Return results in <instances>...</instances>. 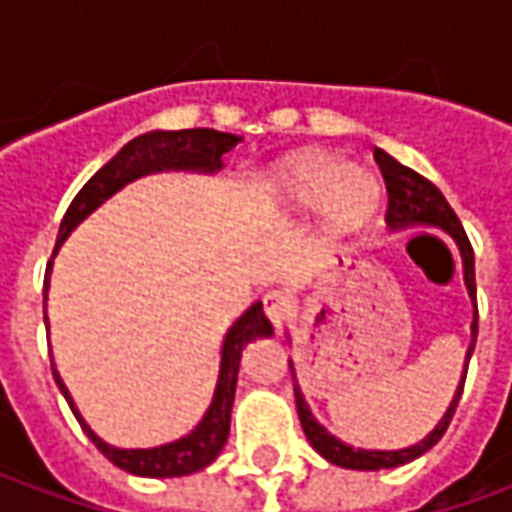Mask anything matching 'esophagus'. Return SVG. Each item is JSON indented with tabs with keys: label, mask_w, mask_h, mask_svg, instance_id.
<instances>
[{
	"label": "esophagus",
	"mask_w": 512,
	"mask_h": 512,
	"mask_svg": "<svg viewBox=\"0 0 512 512\" xmlns=\"http://www.w3.org/2000/svg\"><path fill=\"white\" fill-rule=\"evenodd\" d=\"M263 310H266V318L274 323V329H282V323L288 321L290 315V299L279 290H268L263 296Z\"/></svg>",
	"instance_id": "34e87169"
}]
</instances>
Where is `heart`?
<instances>
[{"label":"heart","instance_id":"b5f03b06","mask_svg":"<svg viewBox=\"0 0 512 512\" xmlns=\"http://www.w3.org/2000/svg\"><path fill=\"white\" fill-rule=\"evenodd\" d=\"M268 191L290 213L321 211L334 235L362 230L381 202V183L373 172L348 167L340 153L329 150H301L279 161L268 175Z\"/></svg>","mask_w":512,"mask_h":512}]
</instances>
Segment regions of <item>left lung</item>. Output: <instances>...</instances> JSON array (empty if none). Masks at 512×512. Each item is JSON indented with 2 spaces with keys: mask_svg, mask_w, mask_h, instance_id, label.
Returning a JSON list of instances; mask_svg holds the SVG:
<instances>
[{
  "mask_svg": "<svg viewBox=\"0 0 512 512\" xmlns=\"http://www.w3.org/2000/svg\"><path fill=\"white\" fill-rule=\"evenodd\" d=\"M376 156V164L381 167V175H384L386 194H389V205H386V224L389 230H408V227H436L441 233H447L458 246L463 263V285L469 290V299H472L474 318H472V343H469V351H466V359H463V376L458 381V389L452 395L450 406L444 411V417L439 419V425L430 430L428 436L411 447H400V450H362V447H351L345 444L343 439H337L334 433L323 428L321 422L315 419L312 408L307 406L304 400V392H301L299 381H296V367L293 362L290 365V373H293V392H296V411H299L301 428H304V436L310 441L318 455H323L326 461L334 463V466H343V469H359V472H378V469H395V466H403V463L414 461L419 455L436 444V441L444 436V430L450 425L452 414L458 408V400H461L463 381H466V370H469V359L474 354V343H477V285H474V252L469 238L463 233L461 219L455 216V211L450 208V202L444 200L441 194L428 178H422L419 172L408 169L406 164H400L397 158H392L386 150L376 147L373 150Z\"/></svg>",
  "mask_w": 512,
  "mask_h": 512,
  "instance_id": "obj_1",
  "label": "left lung"
}]
</instances>
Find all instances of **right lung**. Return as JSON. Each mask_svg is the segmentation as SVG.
I'll return each instance as SVG.
<instances>
[{
  "instance_id": "obj_1",
  "label": "right lung",
  "mask_w": 512,
  "mask_h": 512,
  "mask_svg": "<svg viewBox=\"0 0 512 512\" xmlns=\"http://www.w3.org/2000/svg\"><path fill=\"white\" fill-rule=\"evenodd\" d=\"M241 142V136L222 134L213 128H183V131H147V134L131 139L126 147H120L112 161H106L104 167L95 172L93 178L87 180L82 191L73 197L71 208L65 211L57 233V246L54 255L60 252V246L65 244V238L79 227V224L98 211L112 194L134 183L136 178H145L153 172H205L213 175L224 167V153H230L235 145ZM54 260V257H51ZM49 277L51 263L46 268V279H43V321L49 323L46 315V301H49ZM49 332V326H46ZM274 326L268 323L263 304L255 301L249 310L238 318V321L227 329L222 343V362H219V378H216V389H213L211 406L202 414V419L194 425L191 433L180 436L167 444L158 447H136V450H126V447H115L106 444L98 433H95L84 417L79 414V408L73 403L68 386L57 373V367H51L54 381L60 386V392L68 400L73 417L79 419L82 430L90 436L98 450L104 452L109 461L120 466L123 472L139 474V477H183V474H194L205 469L208 463L216 461V455L222 452L230 436V411H233L235 400V384H238V367H241V354H244L246 343H252L257 337H271Z\"/></svg>"
}]
</instances>
